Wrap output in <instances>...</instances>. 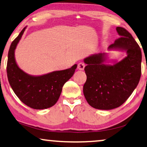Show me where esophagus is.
I'll list each match as a JSON object with an SVG mask.
<instances>
[{
	"mask_svg": "<svg viewBox=\"0 0 147 147\" xmlns=\"http://www.w3.org/2000/svg\"><path fill=\"white\" fill-rule=\"evenodd\" d=\"M84 67H85V65H84V63H79L78 65V69L79 70H84Z\"/></svg>",
	"mask_w": 147,
	"mask_h": 147,
	"instance_id": "esophagus-1",
	"label": "esophagus"
}]
</instances>
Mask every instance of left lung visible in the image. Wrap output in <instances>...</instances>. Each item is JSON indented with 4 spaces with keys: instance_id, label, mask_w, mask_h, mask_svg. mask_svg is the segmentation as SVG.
<instances>
[{
    "instance_id": "obj_1",
    "label": "left lung",
    "mask_w": 147,
    "mask_h": 147,
    "mask_svg": "<svg viewBox=\"0 0 147 147\" xmlns=\"http://www.w3.org/2000/svg\"><path fill=\"white\" fill-rule=\"evenodd\" d=\"M120 36L108 51L126 52L120 61L108 64V53L92 54L84 59L87 80L83 88L88 103L96 109L109 110L119 107L130 97L141 76L142 53L129 32L116 27Z\"/></svg>"
}]
</instances>
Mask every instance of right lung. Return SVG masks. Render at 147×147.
<instances>
[{
    "instance_id": "add662e5",
    "label": "right lung",
    "mask_w": 147,
    "mask_h": 147,
    "mask_svg": "<svg viewBox=\"0 0 147 147\" xmlns=\"http://www.w3.org/2000/svg\"><path fill=\"white\" fill-rule=\"evenodd\" d=\"M26 28L22 30L10 47L7 67L8 80L22 102L33 109H46L57 102L64 84L73 76L78 65L41 76L30 75L22 70L16 61L15 52Z\"/></svg>"
}]
</instances>
